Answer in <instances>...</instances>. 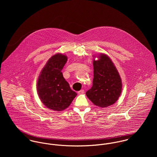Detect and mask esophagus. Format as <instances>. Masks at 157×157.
<instances>
[{"label": "esophagus", "mask_w": 157, "mask_h": 157, "mask_svg": "<svg viewBox=\"0 0 157 157\" xmlns=\"http://www.w3.org/2000/svg\"><path fill=\"white\" fill-rule=\"evenodd\" d=\"M84 92H85L84 90H80V91H78V94H83Z\"/></svg>", "instance_id": "esophagus-1"}]
</instances>
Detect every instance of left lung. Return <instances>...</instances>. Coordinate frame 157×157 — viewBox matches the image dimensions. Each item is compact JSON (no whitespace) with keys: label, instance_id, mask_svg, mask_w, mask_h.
Returning a JSON list of instances; mask_svg holds the SVG:
<instances>
[{"label":"left lung","instance_id":"1","mask_svg":"<svg viewBox=\"0 0 157 157\" xmlns=\"http://www.w3.org/2000/svg\"><path fill=\"white\" fill-rule=\"evenodd\" d=\"M98 58V60H93L92 86L86 94L95 105L106 108L118 99L122 90L121 79L108 56L101 54Z\"/></svg>","mask_w":157,"mask_h":157}]
</instances>
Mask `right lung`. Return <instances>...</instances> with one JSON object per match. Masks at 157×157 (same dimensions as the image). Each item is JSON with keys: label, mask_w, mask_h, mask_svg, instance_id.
I'll use <instances>...</instances> for the list:
<instances>
[{"label": "right lung", "mask_w": 157, "mask_h": 157, "mask_svg": "<svg viewBox=\"0 0 157 157\" xmlns=\"http://www.w3.org/2000/svg\"><path fill=\"white\" fill-rule=\"evenodd\" d=\"M67 62V57L63 54L52 56L42 70L37 81V90L40 100L48 108L56 111L67 109L77 95L62 72Z\"/></svg>", "instance_id": "right-lung-1"}]
</instances>
